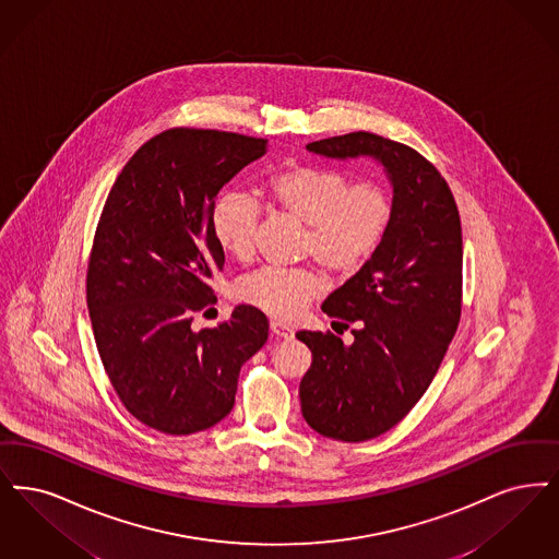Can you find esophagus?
<instances>
[{"mask_svg":"<svg viewBox=\"0 0 559 559\" xmlns=\"http://www.w3.org/2000/svg\"><path fill=\"white\" fill-rule=\"evenodd\" d=\"M269 328H271V334H273L275 338H280V341H288V338L294 336V330H292L290 325H286V323H282V321H271Z\"/></svg>","mask_w":559,"mask_h":559,"instance_id":"1","label":"esophagus"}]
</instances>
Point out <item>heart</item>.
Here are the masks:
<instances>
[{
    "instance_id": "b5f03b06",
    "label": "heart",
    "mask_w": 559,
    "mask_h": 559,
    "mask_svg": "<svg viewBox=\"0 0 559 559\" xmlns=\"http://www.w3.org/2000/svg\"><path fill=\"white\" fill-rule=\"evenodd\" d=\"M273 209L307 225L305 254L336 275H353L384 242L392 223V198L376 181L350 183L334 167L288 165L267 181ZM261 206L252 195L229 192L213 211L218 246L236 261L254 254ZM323 290V280L311 269L263 267L238 284L243 302L277 319H294Z\"/></svg>"
}]
</instances>
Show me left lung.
Masks as SVG:
<instances>
[{
	"label": "left lung",
	"instance_id": "obj_1",
	"mask_svg": "<svg viewBox=\"0 0 559 559\" xmlns=\"http://www.w3.org/2000/svg\"><path fill=\"white\" fill-rule=\"evenodd\" d=\"M336 160L373 158L392 186V223L373 257L321 309L355 341L298 332L313 355L300 409L323 437L361 442L396 426L428 390L462 316V221L447 181L413 147L357 131L307 144Z\"/></svg>",
	"mask_w": 559,
	"mask_h": 559
}]
</instances>
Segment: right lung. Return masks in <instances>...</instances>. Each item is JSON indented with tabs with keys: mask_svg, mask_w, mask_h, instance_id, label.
Segmentation results:
<instances>
[{
	"mask_svg": "<svg viewBox=\"0 0 559 559\" xmlns=\"http://www.w3.org/2000/svg\"><path fill=\"white\" fill-rule=\"evenodd\" d=\"M267 152V140L169 129L122 167L97 223L87 307L97 353L122 405L165 435H194L234 409L242 365L269 321L238 305L213 330L192 328L217 298L225 265L213 231L218 190Z\"/></svg>",
	"mask_w": 559,
	"mask_h": 559,
	"instance_id": "1",
	"label": "right lung"
}]
</instances>
